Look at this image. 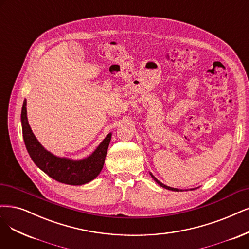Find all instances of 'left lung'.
<instances>
[{
    "label": "left lung",
    "mask_w": 249,
    "mask_h": 249,
    "mask_svg": "<svg viewBox=\"0 0 249 249\" xmlns=\"http://www.w3.org/2000/svg\"><path fill=\"white\" fill-rule=\"evenodd\" d=\"M150 175H151V177L153 178V180H154V181H156L159 185H160L161 187H164V188H167V190H169V191H173V192H183L182 190H179V188H174V187H171V186H167V185H165L164 183H161L160 181H159V180L156 178V177H154L151 173H149ZM196 188H198V187H196ZM193 190H196V188H191V191H193ZM187 191V190H186Z\"/></svg>",
    "instance_id": "1"
}]
</instances>
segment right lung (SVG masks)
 <instances>
[{
    "instance_id": "1",
    "label": "right lung",
    "mask_w": 249,
    "mask_h": 249,
    "mask_svg": "<svg viewBox=\"0 0 249 249\" xmlns=\"http://www.w3.org/2000/svg\"><path fill=\"white\" fill-rule=\"evenodd\" d=\"M21 126L25 147L36 166L58 182L70 185H82L95 179L103 169L112 133H109L89 157L72 160L56 157L42 146L32 132L27 116V100L21 109Z\"/></svg>"
}]
</instances>
